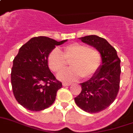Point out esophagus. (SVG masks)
I'll return each instance as SVG.
<instances>
[{
    "mask_svg": "<svg viewBox=\"0 0 133 133\" xmlns=\"http://www.w3.org/2000/svg\"><path fill=\"white\" fill-rule=\"evenodd\" d=\"M62 85L63 86H70L71 85V83H62Z\"/></svg>",
    "mask_w": 133,
    "mask_h": 133,
    "instance_id": "obj_1",
    "label": "esophagus"
}]
</instances>
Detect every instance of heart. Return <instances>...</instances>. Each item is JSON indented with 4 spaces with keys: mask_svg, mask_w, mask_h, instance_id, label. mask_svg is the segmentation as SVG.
<instances>
[{
    "mask_svg": "<svg viewBox=\"0 0 133 133\" xmlns=\"http://www.w3.org/2000/svg\"><path fill=\"white\" fill-rule=\"evenodd\" d=\"M67 61L71 67L61 71L58 79L64 81H75L81 77L84 79L92 77L99 70L102 64V55L96 48L73 43L64 48L63 53L56 48L48 56V64L51 71L58 72L65 66Z\"/></svg>",
    "mask_w": 133,
    "mask_h": 133,
    "instance_id": "1",
    "label": "heart"
}]
</instances>
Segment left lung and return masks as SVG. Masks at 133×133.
Here are the masks:
<instances>
[{"instance_id": "8db88e82", "label": "left lung", "mask_w": 133, "mask_h": 133, "mask_svg": "<svg viewBox=\"0 0 133 133\" xmlns=\"http://www.w3.org/2000/svg\"><path fill=\"white\" fill-rule=\"evenodd\" d=\"M79 39L99 51L102 55V64L92 77L80 83L81 92L75 97V102L85 112L97 113L110 106L117 96L121 72V60L115 48L102 37L91 35Z\"/></svg>"}]
</instances>
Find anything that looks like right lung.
I'll list each match as a JSON object with an SVG mask.
<instances>
[{"label": "right lung", "instance_id": "obj_1", "mask_svg": "<svg viewBox=\"0 0 133 133\" xmlns=\"http://www.w3.org/2000/svg\"><path fill=\"white\" fill-rule=\"evenodd\" d=\"M57 42L50 37H33L19 48L11 69V85L16 100L27 110L37 112L50 107L55 101L62 83L56 79L48 64V56Z\"/></svg>", "mask_w": 133, "mask_h": 133}]
</instances>
